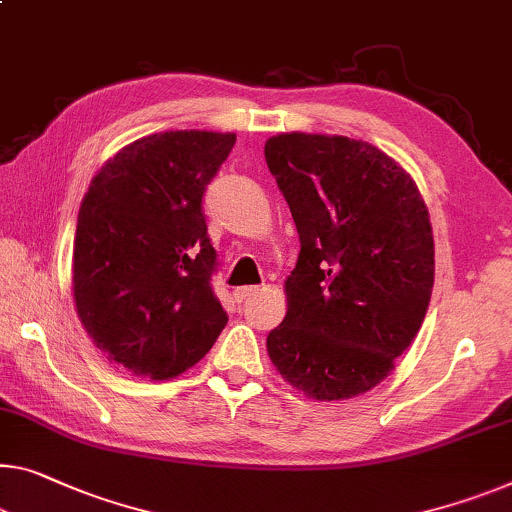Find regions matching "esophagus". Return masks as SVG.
Returning a JSON list of instances; mask_svg holds the SVG:
<instances>
[{"label":"esophagus","instance_id":"34e87169","mask_svg":"<svg viewBox=\"0 0 512 512\" xmlns=\"http://www.w3.org/2000/svg\"><path fill=\"white\" fill-rule=\"evenodd\" d=\"M256 293H258L256 286H242V288H235L233 297H235V302H245V300H249V297H254Z\"/></svg>","mask_w":512,"mask_h":512}]
</instances>
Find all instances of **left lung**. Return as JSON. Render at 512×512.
<instances>
[{
    "label": "left lung",
    "mask_w": 512,
    "mask_h": 512,
    "mask_svg": "<svg viewBox=\"0 0 512 512\" xmlns=\"http://www.w3.org/2000/svg\"><path fill=\"white\" fill-rule=\"evenodd\" d=\"M265 160L302 245L267 355L304 396L355 398L393 371L426 318V201L393 157L361 139L281 132L265 141Z\"/></svg>",
    "instance_id": "obj_1"
}]
</instances>
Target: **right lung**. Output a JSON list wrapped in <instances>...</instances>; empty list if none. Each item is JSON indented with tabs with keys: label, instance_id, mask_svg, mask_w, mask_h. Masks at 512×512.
<instances>
[{
	"label": "right lung",
	"instance_id": "obj_1",
	"mask_svg": "<svg viewBox=\"0 0 512 512\" xmlns=\"http://www.w3.org/2000/svg\"><path fill=\"white\" fill-rule=\"evenodd\" d=\"M233 132L169 130L102 164L77 215L73 297L112 364L171 380L206 357L229 316L212 293L217 254L203 194Z\"/></svg>",
	"mask_w": 512,
	"mask_h": 512
}]
</instances>
